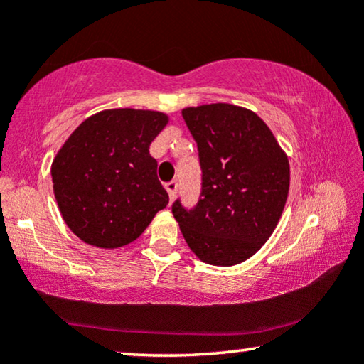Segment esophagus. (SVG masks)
I'll list each match as a JSON object with an SVG mask.
<instances>
[{
    "mask_svg": "<svg viewBox=\"0 0 364 364\" xmlns=\"http://www.w3.org/2000/svg\"><path fill=\"white\" fill-rule=\"evenodd\" d=\"M166 191L168 192V197H171V202H173V198H176V193H177V182L176 181H171L166 183Z\"/></svg>",
    "mask_w": 364,
    "mask_h": 364,
    "instance_id": "1",
    "label": "esophagus"
}]
</instances>
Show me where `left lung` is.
<instances>
[{
	"instance_id": "obj_1",
	"label": "left lung",
	"mask_w": 364,
	"mask_h": 364,
	"mask_svg": "<svg viewBox=\"0 0 364 364\" xmlns=\"http://www.w3.org/2000/svg\"><path fill=\"white\" fill-rule=\"evenodd\" d=\"M198 147L202 193L193 210L172 205L191 250L215 267L242 263L278 225L290 191V162L270 127L228 102L182 109Z\"/></svg>"
}]
</instances>
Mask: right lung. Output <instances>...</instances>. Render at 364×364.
Returning a JSON list of instances; mask_svg holds the SVG:
<instances>
[{
    "mask_svg": "<svg viewBox=\"0 0 364 364\" xmlns=\"http://www.w3.org/2000/svg\"><path fill=\"white\" fill-rule=\"evenodd\" d=\"M168 116L149 109H106L66 139L51 166L63 220L84 243L119 248L142 235L168 196L149 147Z\"/></svg>",
    "mask_w": 364,
    "mask_h": 364,
    "instance_id": "add662e5",
    "label": "right lung"
}]
</instances>
